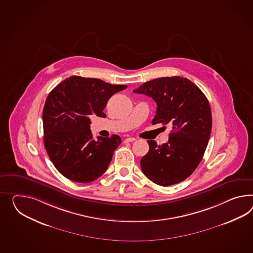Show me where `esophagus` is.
I'll use <instances>...</instances> for the list:
<instances>
[{"instance_id": "obj_1", "label": "esophagus", "mask_w": 253, "mask_h": 253, "mask_svg": "<svg viewBox=\"0 0 253 253\" xmlns=\"http://www.w3.org/2000/svg\"><path fill=\"white\" fill-rule=\"evenodd\" d=\"M135 140H136L135 137H126V138L125 139V142H133V141H135Z\"/></svg>"}]
</instances>
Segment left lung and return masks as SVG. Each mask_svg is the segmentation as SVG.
<instances>
[{
	"label": "left lung",
	"instance_id": "left-lung-1",
	"mask_svg": "<svg viewBox=\"0 0 253 253\" xmlns=\"http://www.w3.org/2000/svg\"><path fill=\"white\" fill-rule=\"evenodd\" d=\"M133 91L155 101L152 125L169 124L172 129L168 142L162 146L148 140L149 152L140 161L143 173L162 186L184 181L197 168L208 147L212 129L208 98L190 80L180 76L154 79Z\"/></svg>",
	"mask_w": 253,
	"mask_h": 253
}]
</instances>
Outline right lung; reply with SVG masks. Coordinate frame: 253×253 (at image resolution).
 Wrapping results in <instances>:
<instances>
[{
	"mask_svg": "<svg viewBox=\"0 0 253 253\" xmlns=\"http://www.w3.org/2000/svg\"><path fill=\"white\" fill-rule=\"evenodd\" d=\"M126 87L72 76L49 92L43 109L44 144L54 166L69 180L91 182L107 169L122 140L117 135L94 140L90 117H106L108 100Z\"/></svg>",
	"mask_w": 253,
	"mask_h": 253,
	"instance_id": "obj_1",
	"label": "right lung"
}]
</instances>
